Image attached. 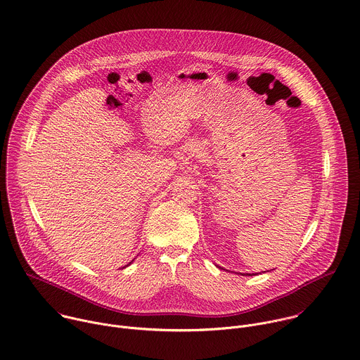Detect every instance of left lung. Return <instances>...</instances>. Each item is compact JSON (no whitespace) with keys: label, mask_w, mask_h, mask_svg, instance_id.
<instances>
[{"label":"left lung","mask_w":360,"mask_h":360,"mask_svg":"<svg viewBox=\"0 0 360 360\" xmlns=\"http://www.w3.org/2000/svg\"><path fill=\"white\" fill-rule=\"evenodd\" d=\"M242 276H255V274H249V273H246V274H242Z\"/></svg>","instance_id":"8db88e82"}]
</instances>
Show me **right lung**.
I'll list each match as a JSON object with an SVG mask.
<instances>
[{
    "label": "right lung",
    "mask_w": 360,
    "mask_h": 360,
    "mask_svg": "<svg viewBox=\"0 0 360 360\" xmlns=\"http://www.w3.org/2000/svg\"><path fill=\"white\" fill-rule=\"evenodd\" d=\"M133 262H134V260H133ZM133 262H131V263H133ZM131 263H129V264H127V266H130V264H131ZM127 266H124V267H127ZM124 267H123V269H124Z\"/></svg>",
    "instance_id": "right-lung-1"
}]
</instances>
